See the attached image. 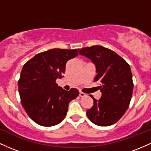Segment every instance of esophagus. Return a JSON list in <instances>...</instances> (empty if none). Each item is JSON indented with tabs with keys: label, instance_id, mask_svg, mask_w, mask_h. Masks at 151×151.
I'll return each mask as SVG.
<instances>
[{
	"label": "esophagus",
	"instance_id": "34e87169",
	"mask_svg": "<svg viewBox=\"0 0 151 151\" xmlns=\"http://www.w3.org/2000/svg\"><path fill=\"white\" fill-rule=\"evenodd\" d=\"M86 94L85 93L82 92V91H79V96H81V97H84V96H86Z\"/></svg>",
	"mask_w": 151,
	"mask_h": 151
}]
</instances>
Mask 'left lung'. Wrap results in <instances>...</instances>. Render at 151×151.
I'll list each match as a JSON object with an SVG mask.
<instances>
[{
	"label": "left lung",
	"mask_w": 151,
	"mask_h": 151,
	"mask_svg": "<svg viewBox=\"0 0 151 151\" xmlns=\"http://www.w3.org/2000/svg\"><path fill=\"white\" fill-rule=\"evenodd\" d=\"M79 54L92 61L97 74L94 81L101 97L93 100L86 111L88 119L96 125L111 126L116 123L129 108L132 97L133 82L130 65L113 50L100 45L81 48Z\"/></svg>",
	"instance_id": "left-lung-1"
}]
</instances>
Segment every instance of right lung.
<instances>
[{"label": "right lung", "instance_id": "add662e5", "mask_svg": "<svg viewBox=\"0 0 151 151\" xmlns=\"http://www.w3.org/2000/svg\"><path fill=\"white\" fill-rule=\"evenodd\" d=\"M78 55V50L52 49L38 53L22 67L18 80L22 106L36 124L52 126L66 116L69 103L79 96L72 88L65 91L56 83L65 72L66 63Z\"/></svg>", "mask_w": 151, "mask_h": 151}]
</instances>
